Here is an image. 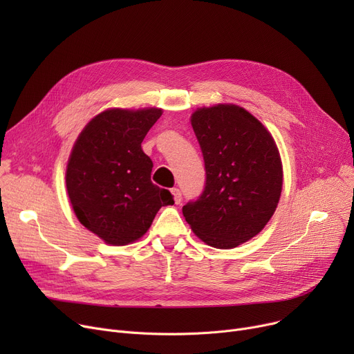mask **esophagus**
I'll return each instance as SVG.
<instances>
[{"label": "esophagus", "mask_w": 354, "mask_h": 354, "mask_svg": "<svg viewBox=\"0 0 354 354\" xmlns=\"http://www.w3.org/2000/svg\"><path fill=\"white\" fill-rule=\"evenodd\" d=\"M171 192H172V195H174V201H175V203L178 205V203H180V202H182V192H180L178 188H174Z\"/></svg>", "instance_id": "1"}]
</instances>
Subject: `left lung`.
Returning a JSON list of instances; mask_svg holds the SVG:
<instances>
[{
	"label": "left lung",
	"mask_w": 354,
	"mask_h": 354,
	"mask_svg": "<svg viewBox=\"0 0 354 354\" xmlns=\"http://www.w3.org/2000/svg\"><path fill=\"white\" fill-rule=\"evenodd\" d=\"M191 123L207 180L182 214L203 243L235 248L261 232L275 212L283 189L280 153L264 124L236 104L201 107Z\"/></svg>",
	"instance_id": "1"
}]
</instances>
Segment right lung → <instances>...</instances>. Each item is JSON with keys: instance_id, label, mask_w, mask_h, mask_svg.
Masks as SVG:
<instances>
[{"instance_id": "obj_1", "label": "right lung", "mask_w": 354, "mask_h": 354, "mask_svg": "<svg viewBox=\"0 0 354 354\" xmlns=\"http://www.w3.org/2000/svg\"><path fill=\"white\" fill-rule=\"evenodd\" d=\"M162 109H109L93 118L73 146L66 187L80 224L110 245L133 243L151 228L172 194L152 183L142 142Z\"/></svg>"}]
</instances>
